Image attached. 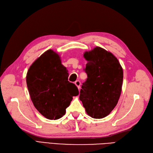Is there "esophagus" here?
I'll use <instances>...</instances> for the list:
<instances>
[{
    "label": "esophagus",
    "instance_id": "1",
    "mask_svg": "<svg viewBox=\"0 0 153 153\" xmlns=\"http://www.w3.org/2000/svg\"><path fill=\"white\" fill-rule=\"evenodd\" d=\"M75 85L77 86V88H78V89L79 90V88H80V85H81V82H80L79 80H77V81H75Z\"/></svg>",
    "mask_w": 153,
    "mask_h": 153
}]
</instances>
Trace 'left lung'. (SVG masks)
Returning <instances> with one entry per match:
<instances>
[{
  "label": "left lung",
  "mask_w": 153,
  "mask_h": 153,
  "mask_svg": "<svg viewBox=\"0 0 153 153\" xmlns=\"http://www.w3.org/2000/svg\"><path fill=\"white\" fill-rule=\"evenodd\" d=\"M83 56L87 61L85 69L87 79L81 87L79 100L88 115L96 119L103 118L118 102L123 68L114 55L100 47L85 52Z\"/></svg>",
  "instance_id": "left-lung-1"
}]
</instances>
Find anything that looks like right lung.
Returning <instances> with one entry per match:
<instances>
[{
    "instance_id": "add662e5",
    "label": "right lung",
    "mask_w": 153,
    "mask_h": 153,
    "mask_svg": "<svg viewBox=\"0 0 153 153\" xmlns=\"http://www.w3.org/2000/svg\"><path fill=\"white\" fill-rule=\"evenodd\" d=\"M68 77V70L52 50L46 51L30 66L26 74L27 87L34 107L46 118H61L73 96L79 94Z\"/></svg>"
}]
</instances>
